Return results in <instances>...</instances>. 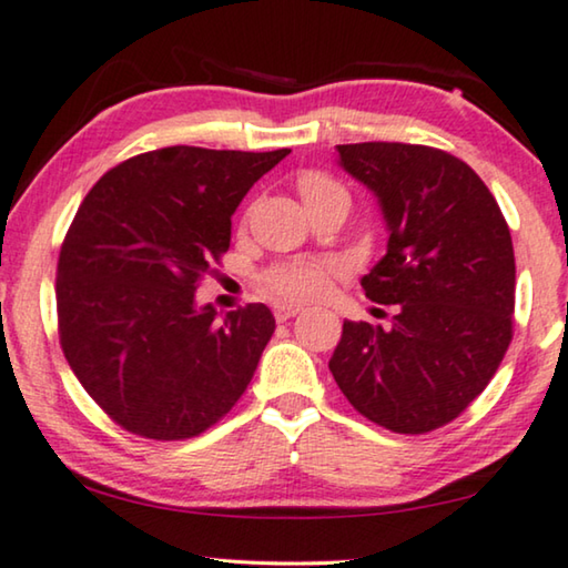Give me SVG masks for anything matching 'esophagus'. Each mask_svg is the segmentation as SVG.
I'll use <instances>...</instances> for the list:
<instances>
[{
	"instance_id": "esophagus-1",
	"label": "esophagus",
	"mask_w": 568,
	"mask_h": 568,
	"mask_svg": "<svg viewBox=\"0 0 568 568\" xmlns=\"http://www.w3.org/2000/svg\"><path fill=\"white\" fill-rule=\"evenodd\" d=\"M300 312H302L300 304H276L274 317L278 320V323H286V320H292L294 315H300Z\"/></svg>"
}]
</instances>
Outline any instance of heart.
<instances>
[{
    "label": "heart",
    "instance_id": "b5f03b06",
    "mask_svg": "<svg viewBox=\"0 0 568 568\" xmlns=\"http://www.w3.org/2000/svg\"><path fill=\"white\" fill-rule=\"evenodd\" d=\"M327 184H331L327 179L312 174L302 179L300 189L302 194H307ZM341 276L343 264L338 258H294L266 268L264 276H261V284H264L266 292L276 294L282 300L307 302L325 297Z\"/></svg>",
    "mask_w": 568,
    "mask_h": 568
}]
</instances>
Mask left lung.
<instances>
[{"instance_id": "obj_1", "label": "left lung", "mask_w": 568, "mask_h": 568, "mask_svg": "<svg viewBox=\"0 0 568 568\" xmlns=\"http://www.w3.org/2000/svg\"><path fill=\"white\" fill-rule=\"evenodd\" d=\"M338 155L379 200L386 256L361 286L394 304V317L392 327L345 320L331 372L372 423L430 433L479 397L513 341V237L487 184L456 155L409 143H351Z\"/></svg>"}]
</instances>
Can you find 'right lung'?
<instances>
[{
	"label": "right lung",
	"instance_id": "1",
	"mask_svg": "<svg viewBox=\"0 0 568 568\" xmlns=\"http://www.w3.org/2000/svg\"><path fill=\"white\" fill-rule=\"evenodd\" d=\"M290 148L171 145L122 161L84 196L55 271L63 356L128 433L194 438L251 384L276 320L245 304L220 320L194 292L230 248V217Z\"/></svg>",
	"mask_w": 568,
	"mask_h": 568
}]
</instances>
